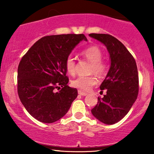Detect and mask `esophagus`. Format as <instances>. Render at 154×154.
<instances>
[{
  "label": "esophagus",
  "mask_w": 154,
  "mask_h": 154,
  "mask_svg": "<svg viewBox=\"0 0 154 154\" xmlns=\"http://www.w3.org/2000/svg\"><path fill=\"white\" fill-rule=\"evenodd\" d=\"M78 94L80 95H82V96H85V95H87L88 93H86V92H84L82 91H80V90H79L78 91Z\"/></svg>",
  "instance_id": "obj_1"
}]
</instances>
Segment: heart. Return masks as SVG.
Segmentation results:
<instances>
[{
  "label": "heart",
  "instance_id": "1",
  "mask_svg": "<svg viewBox=\"0 0 154 154\" xmlns=\"http://www.w3.org/2000/svg\"><path fill=\"white\" fill-rule=\"evenodd\" d=\"M82 56L91 63L90 73H95L99 76H103L107 71V66L101 60L103 53L98 47L91 46L82 52ZM65 68L69 75H73L75 73L76 63L72 56H69L65 61ZM98 82V79L94 75L89 76H79L72 80V87L78 88L82 91H88Z\"/></svg>",
  "mask_w": 154,
  "mask_h": 154
}]
</instances>
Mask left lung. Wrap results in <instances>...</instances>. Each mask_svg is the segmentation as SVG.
Instances as JSON below:
<instances>
[{"instance_id":"1","label":"left lung","mask_w":154,"mask_h":154,"mask_svg":"<svg viewBox=\"0 0 154 154\" xmlns=\"http://www.w3.org/2000/svg\"><path fill=\"white\" fill-rule=\"evenodd\" d=\"M90 37L106 47L110 56V68L100 86L106 90L91 110L100 122L114 125L129 112L138 94V72L135 60L119 40L107 34L92 33Z\"/></svg>"}]
</instances>
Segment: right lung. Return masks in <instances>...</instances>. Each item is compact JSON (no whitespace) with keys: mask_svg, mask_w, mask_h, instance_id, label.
<instances>
[{"mask_svg":"<svg viewBox=\"0 0 154 154\" xmlns=\"http://www.w3.org/2000/svg\"><path fill=\"white\" fill-rule=\"evenodd\" d=\"M82 40H88L83 34L44 37L19 62V97L26 110L38 121L53 123L59 120L77 97V90L67 85L65 61Z\"/></svg>","mask_w":154,"mask_h":154,"instance_id":"1","label":"right lung"}]
</instances>
